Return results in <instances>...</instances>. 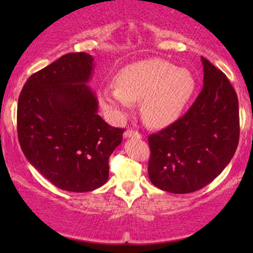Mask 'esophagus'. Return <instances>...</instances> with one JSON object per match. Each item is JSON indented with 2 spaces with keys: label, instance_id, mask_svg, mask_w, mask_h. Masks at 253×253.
<instances>
[{
  "label": "esophagus",
  "instance_id": "1",
  "mask_svg": "<svg viewBox=\"0 0 253 253\" xmlns=\"http://www.w3.org/2000/svg\"><path fill=\"white\" fill-rule=\"evenodd\" d=\"M124 135L125 138H138V139L143 138V135H141L138 130H134V129H127Z\"/></svg>",
  "mask_w": 253,
  "mask_h": 253
}]
</instances>
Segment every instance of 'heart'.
Wrapping results in <instances>:
<instances>
[{"label": "heart", "instance_id": "obj_1", "mask_svg": "<svg viewBox=\"0 0 253 253\" xmlns=\"http://www.w3.org/2000/svg\"><path fill=\"white\" fill-rule=\"evenodd\" d=\"M195 90L193 75L162 59H147L121 69L115 86L100 91L103 107L112 117L123 119L133 102L149 126L164 127L182 114Z\"/></svg>", "mask_w": 253, "mask_h": 253}]
</instances>
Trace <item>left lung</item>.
Listing matches in <instances>:
<instances>
[{"label": "left lung", "instance_id": "8db88e82", "mask_svg": "<svg viewBox=\"0 0 253 253\" xmlns=\"http://www.w3.org/2000/svg\"><path fill=\"white\" fill-rule=\"evenodd\" d=\"M203 88L189 110L149 135V177L172 194L200 190L227 167L239 143L236 90L221 70L201 57Z\"/></svg>", "mask_w": 253, "mask_h": 253}]
</instances>
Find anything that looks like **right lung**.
<instances>
[{"mask_svg": "<svg viewBox=\"0 0 253 253\" xmlns=\"http://www.w3.org/2000/svg\"><path fill=\"white\" fill-rule=\"evenodd\" d=\"M94 58L64 54L28 78L17 102V136L22 152L59 189L86 193L108 181L109 157L123 141V128L97 114L86 85Z\"/></svg>", "mask_w": 253, "mask_h": 253, "instance_id": "add662e5", "label": "right lung"}]
</instances>
